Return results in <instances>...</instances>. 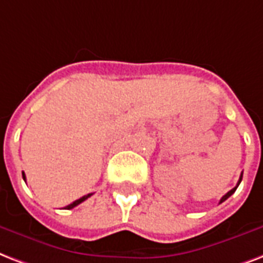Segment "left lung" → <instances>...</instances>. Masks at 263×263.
Here are the masks:
<instances>
[{"label": "left lung", "mask_w": 263, "mask_h": 263, "mask_svg": "<svg viewBox=\"0 0 263 263\" xmlns=\"http://www.w3.org/2000/svg\"><path fill=\"white\" fill-rule=\"evenodd\" d=\"M241 178H243V174H241V175H240V179H238V182H237V185L234 186L233 189L230 190V192H228V193H226V194H225V196H223V197L220 198V201H219V204H220V203H223V201H225V200H228V198H229V197H230V196H232V194H233V193H234V192H236V189H237V186H238V185H240V182H241Z\"/></svg>", "instance_id": "left-lung-1"}]
</instances>
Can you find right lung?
Returning a JSON list of instances; mask_svg holds the SVG:
<instances>
[{"mask_svg":"<svg viewBox=\"0 0 263 263\" xmlns=\"http://www.w3.org/2000/svg\"><path fill=\"white\" fill-rule=\"evenodd\" d=\"M22 175H23V179L26 180V175H25V172H22ZM91 196H92V193L87 194V196H83V197H81V198H78V200H76V201H73V203H71V204H69V205H67V207H65V208H66V210H71V208L77 207L78 204H81V203H83V201H85V200H87L88 197H91Z\"/></svg>","mask_w":263,"mask_h":263,"instance_id":"add662e5","label":"right lung"}]
</instances>
